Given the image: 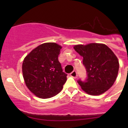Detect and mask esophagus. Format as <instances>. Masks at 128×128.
<instances>
[{
	"instance_id": "obj_1",
	"label": "esophagus",
	"mask_w": 128,
	"mask_h": 128,
	"mask_svg": "<svg viewBox=\"0 0 128 128\" xmlns=\"http://www.w3.org/2000/svg\"><path fill=\"white\" fill-rule=\"evenodd\" d=\"M70 76H71L72 77H73V78H76L77 77V72L76 71V70H74V71H72L71 73L70 74Z\"/></svg>"
}]
</instances>
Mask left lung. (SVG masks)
Instances as JSON below:
<instances>
[{"label":"left lung","mask_w":128,"mask_h":128,"mask_svg":"<svg viewBox=\"0 0 128 128\" xmlns=\"http://www.w3.org/2000/svg\"><path fill=\"white\" fill-rule=\"evenodd\" d=\"M74 49L83 57L88 76L86 82L78 81L81 88L90 95H100L111 88L116 79L120 66L112 50L102 43L77 44Z\"/></svg>","instance_id":"8db88e82"}]
</instances>
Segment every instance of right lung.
<instances>
[{
  "label": "right lung",
  "mask_w": 128,
  "mask_h": 128,
  "mask_svg": "<svg viewBox=\"0 0 128 128\" xmlns=\"http://www.w3.org/2000/svg\"><path fill=\"white\" fill-rule=\"evenodd\" d=\"M62 46L45 42L33 49L24 58L22 73L30 91L41 98H49L59 94L67 80L58 60Z\"/></svg>",
  "instance_id": "obj_1"
}]
</instances>
